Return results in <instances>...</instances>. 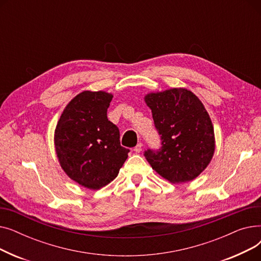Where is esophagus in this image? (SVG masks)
Listing matches in <instances>:
<instances>
[{"label":"esophagus","mask_w":261,"mask_h":261,"mask_svg":"<svg viewBox=\"0 0 261 261\" xmlns=\"http://www.w3.org/2000/svg\"><path fill=\"white\" fill-rule=\"evenodd\" d=\"M142 149H143V144H142V143H139L138 145H136V146L134 147V151H135L136 153H140V152L142 151Z\"/></svg>","instance_id":"34e87169"}]
</instances>
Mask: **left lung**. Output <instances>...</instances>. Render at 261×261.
<instances>
[{"label":"left lung","instance_id":"obj_1","mask_svg":"<svg viewBox=\"0 0 261 261\" xmlns=\"http://www.w3.org/2000/svg\"><path fill=\"white\" fill-rule=\"evenodd\" d=\"M161 136L159 150L144 155L171 183L189 182L207 167L215 151L211 117L197 96L186 89H170L145 96Z\"/></svg>","mask_w":261,"mask_h":261}]
</instances>
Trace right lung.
<instances>
[{
  "label": "right lung",
  "mask_w": 261,
  "mask_h": 261,
  "mask_svg": "<svg viewBox=\"0 0 261 261\" xmlns=\"http://www.w3.org/2000/svg\"><path fill=\"white\" fill-rule=\"evenodd\" d=\"M112 98V94L102 91L78 94L63 110L55 130L62 169L89 189L113 181L130 151L120 146L119 130L107 117Z\"/></svg>",
  "instance_id": "right-lung-1"
}]
</instances>
